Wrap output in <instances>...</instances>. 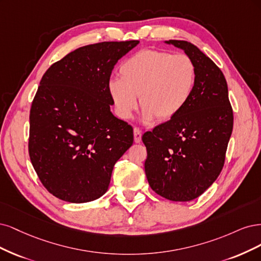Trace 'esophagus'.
Returning <instances> with one entry per match:
<instances>
[{
	"label": "esophagus",
	"mask_w": 261,
	"mask_h": 261,
	"mask_svg": "<svg viewBox=\"0 0 261 261\" xmlns=\"http://www.w3.org/2000/svg\"><path fill=\"white\" fill-rule=\"evenodd\" d=\"M133 136H134V142L140 143L142 141V132L139 128L133 129Z\"/></svg>",
	"instance_id": "esophagus-1"
}]
</instances>
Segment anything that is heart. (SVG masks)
<instances>
[{
    "instance_id": "heart-1",
    "label": "heart",
    "mask_w": 261,
    "mask_h": 261,
    "mask_svg": "<svg viewBox=\"0 0 261 261\" xmlns=\"http://www.w3.org/2000/svg\"><path fill=\"white\" fill-rule=\"evenodd\" d=\"M121 78L113 77L107 91L116 115L129 119L139 106L143 119L169 120L187 106L196 85V67L186 54L143 49L125 60Z\"/></svg>"
}]
</instances>
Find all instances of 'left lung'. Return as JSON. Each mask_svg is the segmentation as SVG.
Masks as SVG:
<instances>
[{
  "mask_svg": "<svg viewBox=\"0 0 261 261\" xmlns=\"http://www.w3.org/2000/svg\"><path fill=\"white\" fill-rule=\"evenodd\" d=\"M166 43L183 49L196 67V85L187 106L142 137L149 187L173 201L197 198L220 174L233 129V111L222 71L188 41Z\"/></svg>",
  "mask_w": 261,
  "mask_h": 261,
  "instance_id": "8db88e82",
  "label": "left lung"
}]
</instances>
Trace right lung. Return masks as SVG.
<instances>
[{
  "mask_svg": "<svg viewBox=\"0 0 261 261\" xmlns=\"http://www.w3.org/2000/svg\"><path fill=\"white\" fill-rule=\"evenodd\" d=\"M139 41L74 49L45 71L30 109L29 156L44 188L69 203L105 194L113 168L133 143V129L111 112L114 66Z\"/></svg>",
  "mask_w": 261,
  "mask_h": 261,
  "instance_id": "obj_1",
  "label": "right lung"
}]
</instances>
